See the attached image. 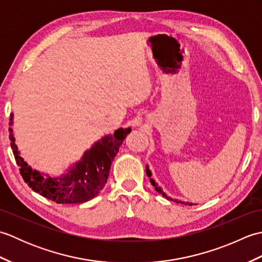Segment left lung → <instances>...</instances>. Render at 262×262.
<instances>
[{
    "instance_id": "1",
    "label": "left lung",
    "mask_w": 262,
    "mask_h": 262,
    "mask_svg": "<svg viewBox=\"0 0 262 262\" xmlns=\"http://www.w3.org/2000/svg\"><path fill=\"white\" fill-rule=\"evenodd\" d=\"M146 174H147V177L149 178V181H151V183H152V186L155 188V190H157L159 193H161L162 194L163 197H165L166 199H169V200H173V202H176V203H180V204H187V205H192V203H185V202H181V200H177V199H172V198H170L169 196H166V194L162 191V189H161L159 186H158V183L154 181V179H152V173H151V171L148 170V166H146Z\"/></svg>"
}]
</instances>
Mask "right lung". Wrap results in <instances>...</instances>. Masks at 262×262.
<instances>
[{
  "mask_svg": "<svg viewBox=\"0 0 262 262\" xmlns=\"http://www.w3.org/2000/svg\"><path fill=\"white\" fill-rule=\"evenodd\" d=\"M12 116L9 125L12 124ZM130 130V128H119L114 135L102 137L94 143L68 173L58 178L43 177L25 162L14 143L12 128H9V138L20 174L33 191L57 204H81L96 197L107 183L111 163Z\"/></svg>",
  "mask_w": 262,
  "mask_h": 262,
  "instance_id": "add662e5",
  "label": "right lung"
}]
</instances>
